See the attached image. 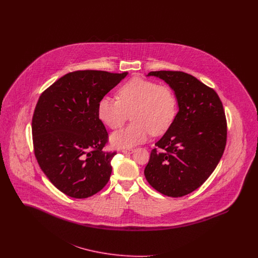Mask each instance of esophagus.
I'll list each match as a JSON object with an SVG mask.
<instances>
[{"instance_id":"obj_1","label":"esophagus","mask_w":258,"mask_h":258,"mask_svg":"<svg viewBox=\"0 0 258 258\" xmlns=\"http://www.w3.org/2000/svg\"><path fill=\"white\" fill-rule=\"evenodd\" d=\"M121 152L123 154H132L134 152V149L133 148H123L121 150Z\"/></svg>"}]
</instances>
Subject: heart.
I'll return each instance as SVG.
<instances>
[{
  "label": "heart",
  "instance_id": "heart-1",
  "mask_svg": "<svg viewBox=\"0 0 258 258\" xmlns=\"http://www.w3.org/2000/svg\"><path fill=\"white\" fill-rule=\"evenodd\" d=\"M178 99L168 85L135 77L118 90V98L103 97L98 104V119L111 130L123 125L131 114L133 122L111 135L116 147H131L149 135L164 134L174 122Z\"/></svg>",
  "mask_w": 258,
  "mask_h": 258
}]
</instances>
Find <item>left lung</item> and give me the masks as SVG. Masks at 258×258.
Segmentation results:
<instances>
[{
  "instance_id": "left-lung-1",
  "label": "left lung",
  "mask_w": 258,
  "mask_h": 258,
  "mask_svg": "<svg viewBox=\"0 0 258 258\" xmlns=\"http://www.w3.org/2000/svg\"><path fill=\"white\" fill-rule=\"evenodd\" d=\"M174 90L179 112L155 144L144 174L148 183L170 197L186 196L215 170L226 145L227 124L216 91L183 72H151Z\"/></svg>"
}]
</instances>
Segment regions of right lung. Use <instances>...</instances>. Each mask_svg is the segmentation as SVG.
Listing matches in <instances>:
<instances>
[{"label": "right lung", "mask_w": 258, "mask_h": 258, "mask_svg": "<svg viewBox=\"0 0 258 258\" xmlns=\"http://www.w3.org/2000/svg\"><path fill=\"white\" fill-rule=\"evenodd\" d=\"M126 74L76 71L58 79L38 98L32 120L35 156L62 194L87 198L108 183L117 153L103 151L108 134L98 119V104Z\"/></svg>", "instance_id": "1"}]
</instances>
